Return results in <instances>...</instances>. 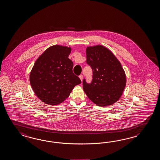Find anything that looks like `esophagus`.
Returning <instances> with one entry per match:
<instances>
[{
    "mask_svg": "<svg viewBox=\"0 0 160 160\" xmlns=\"http://www.w3.org/2000/svg\"><path fill=\"white\" fill-rule=\"evenodd\" d=\"M79 78H80V79H81V81H82V80H83V75H81L79 76Z\"/></svg>",
    "mask_w": 160,
    "mask_h": 160,
    "instance_id": "34e87169",
    "label": "esophagus"
}]
</instances>
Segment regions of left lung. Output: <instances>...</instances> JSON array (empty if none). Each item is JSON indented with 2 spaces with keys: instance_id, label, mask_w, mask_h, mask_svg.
<instances>
[{
  "instance_id": "8db88e82",
  "label": "left lung",
  "mask_w": 160,
  "mask_h": 160,
  "mask_svg": "<svg viewBox=\"0 0 160 160\" xmlns=\"http://www.w3.org/2000/svg\"><path fill=\"white\" fill-rule=\"evenodd\" d=\"M87 64L91 67V83L83 81V89L91 101L104 107L113 105L123 94L126 76L118 59L105 46L87 47Z\"/></svg>"
}]
</instances>
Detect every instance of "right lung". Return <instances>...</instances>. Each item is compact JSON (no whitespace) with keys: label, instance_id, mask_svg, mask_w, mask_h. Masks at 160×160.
<instances>
[{"label":"right lung","instance_id":"right-lung-1","mask_svg":"<svg viewBox=\"0 0 160 160\" xmlns=\"http://www.w3.org/2000/svg\"><path fill=\"white\" fill-rule=\"evenodd\" d=\"M71 47L54 45L48 48L36 61L30 73L32 90L46 104L57 105L67 98L74 87L81 83L72 71L68 58Z\"/></svg>","mask_w":160,"mask_h":160}]
</instances>
